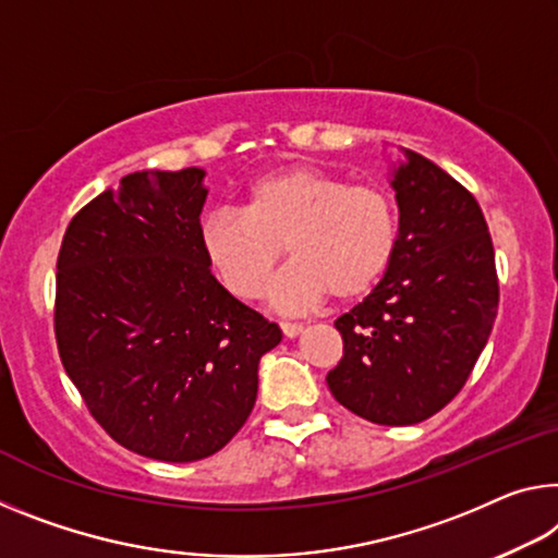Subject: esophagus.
I'll use <instances>...</instances> for the list:
<instances>
[{
  "mask_svg": "<svg viewBox=\"0 0 558 558\" xmlns=\"http://www.w3.org/2000/svg\"><path fill=\"white\" fill-rule=\"evenodd\" d=\"M280 330H282V335H286L288 340H293V338H298L300 332H303V325H300V323H282Z\"/></svg>",
  "mask_w": 558,
  "mask_h": 558,
  "instance_id": "esophagus-1",
  "label": "esophagus"
}]
</instances>
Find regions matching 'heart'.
Returning a JSON list of instances; mask_svg holds the SVG:
<instances>
[{
    "label": "heart",
    "mask_w": 558,
    "mask_h": 558,
    "mask_svg": "<svg viewBox=\"0 0 558 558\" xmlns=\"http://www.w3.org/2000/svg\"><path fill=\"white\" fill-rule=\"evenodd\" d=\"M400 241L392 193L315 166H286L243 193V214L218 210L201 226L203 255L235 298H260L288 247L293 265L270 290L282 313L332 293L365 298L390 268Z\"/></svg>",
    "instance_id": "b5f03b06"
}]
</instances>
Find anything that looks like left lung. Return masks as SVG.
<instances>
[{
    "label": "left lung",
    "instance_id": "8db88e82",
    "mask_svg": "<svg viewBox=\"0 0 558 558\" xmlns=\"http://www.w3.org/2000/svg\"><path fill=\"white\" fill-rule=\"evenodd\" d=\"M400 151L397 253L373 293L335 320L344 355L327 373L335 400L387 427L424 422L462 390L499 305L480 203L429 158Z\"/></svg>",
    "mask_w": 558,
    "mask_h": 558
}]
</instances>
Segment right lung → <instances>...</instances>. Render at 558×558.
I'll return each mask as SVG.
<instances>
[{"mask_svg": "<svg viewBox=\"0 0 558 558\" xmlns=\"http://www.w3.org/2000/svg\"><path fill=\"white\" fill-rule=\"evenodd\" d=\"M203 168L141 171L78 210L57 260L59 355L94 420L141 457L198 462L243 427L282 340L210 276Z\"/></svg>", "mask_w": 558, "mask_h": 558, "instance_id": "1", "label": "right lung"}]
</instances>
